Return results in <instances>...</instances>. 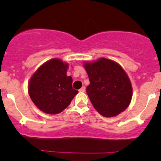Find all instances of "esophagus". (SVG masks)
I'll return each mask as SVG.
<instances>
[{"mask_svg":"<svg viewBox=\"0 0 161 161\" xmlns=\"http://www.w3.org/2000/svg\"><path fill=\"white\" fill-rule=\"evenodd\" d=\"M79 92H85V91H86V87H85V86H82V88L79 89Z\"/></svg>","mask_w":161,"mask_h":161,"instance_id":"esophagus-1","label":"esophagus"}]
</instances>
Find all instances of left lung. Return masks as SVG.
I'll return each mask as SVG.
<instances>
[{
    "instance_id": "8db88e82",
    "label": "left lung",
    "mask_w": 161,
    "mask_h": 161,
    "mask_svg": "<svg viewBox=\"0 0 161 161\" xmlns=\"http://www.w3.org/2000/svg\"><path fill=\"white\" fill-rule=\"evenodd\" d=\"M90 79L86 92L94 108L104 117L124 111L132 97L131 82L124 69L107 58L84 64Z\"/></svg>"
}]
</instances>
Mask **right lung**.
Listing matches in <instances>:
<instances>
[{
    "label": "right lung",
    "mask_w": 161,
    "mask_h": 161,
    "mask_svg": "<svg viewBox=\"0 0 161 161\" xmlns=\"http://www.w3.org/2000/svg\"><path fill=\"white\" fill-rule=\"evenodd\" d=\"M69 64L54 58L40 66L29 83V94L34 104L44 113H61L78 91L72 88V78L67 76Z\"/></svg>",
    "instance_id": "add662e5"
}]
</instances>
